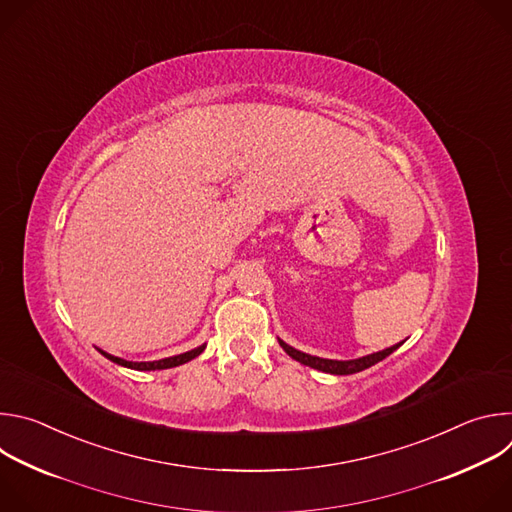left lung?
<instances>
[{
	"label": "left lung",
	"instance_id": "obj_1",
	"mask_svg": "<svg viewBox=\"0 0 512 512\" xmlns=\"http://www.w3.org/2000/svg\"><path fill=\"white\" fill-rule=\"evenodd\" d=\"M279 340V346L302 364H306V367H312L316 371H322V373H328V375H354V373H360L364 369L373 367V364L381 362L383 358H387L391 352H395L403 342L399 344H393L385 350H379V352H373V354H367V356H360V358H350V360H334V358H320V356H312V354H306L294 346H289L287 342H283L281 338Z\"/></svg>",
	"mask_w": 512,
	"mask_h": 512
}]
</instances>
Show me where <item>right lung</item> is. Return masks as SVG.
Returning <instances> with one entry per match:
<instances>
[{
	"mask_svg": "<svg viewBox=\"0 0 512 512\" xmlns=\"http://www.w3.org/2000/svg\"><path fill=\"white\" fill-rule=\"evenodd\" d=\"M206 348V344H200L188 352H182V354H176V356H168V358H160V360H150V362H133V360H125V358H119V356H113L101 348H97L105 358H109L111 362L119 364V367H125V369H133V371H164V369H172V367H180V364L196 358L198 354H202Z\"/></svg>",
	"mask_w": 512,
	"mask_h": 512,
	"instance_id": "add662e5",
	"label": "right lung"
}]
</instances>
